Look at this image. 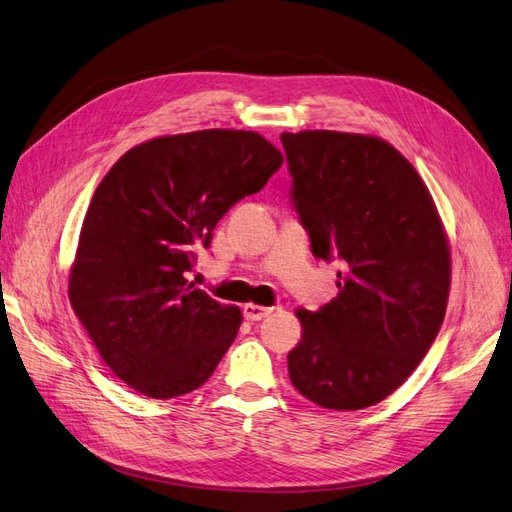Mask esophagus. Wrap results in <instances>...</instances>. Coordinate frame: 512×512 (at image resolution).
<instances>
[{"label": "esophagus", "instance_id": "1", "mask_svg": "<svg viewBox=\"0 0 512 512\" xmlns=\"http://www.w3.org/2000/svg\"><path fill=\"white\" fill-rule=\"evenodd\" d=\"M271 312H273V307H262V305H256V303H245L243 305L245 320H262V318H267Z\"/></svg>", "mask_w": 512, "mask_h": 512}]
</instances>
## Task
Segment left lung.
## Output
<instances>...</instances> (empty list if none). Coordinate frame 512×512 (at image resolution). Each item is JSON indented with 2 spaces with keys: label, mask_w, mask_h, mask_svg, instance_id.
Masks as SVG:
<instances>
[{
  "label": "left lung",
  "mask_w": 512,
  "mask_h": 512,
  "mask_svg": "<svg viewBox=\"0 0 512 512\" xmlns=\"http://www.w3.org/2000/svg\"><path fill=\"white\" fill-rule=\"evenodd\" d=\"M292 200L312 254L344 260L337 297L297 309L288 374L329 410L374 406L408 380L436 339L451 290V250L414 166L378 136L284 132Z\"/></svg>",
  "instance_id": "obj_1"
}]
</instances>
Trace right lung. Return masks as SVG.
Here are the masks:
<instances>
[{
	"instance_id": "add662e5",
	"label": "right lung",
	"mask_w": 512,
	"mask_h": 512,
	"mask_svg": "<svg viewBox=\"0 0 512 512\" xmlns=\"http://www.w3.org/2000/svg\"><path fill=\"white\" fill-rule=\"evenodd\" d=\"M282 151L258 132L198 130L132 147L91 198L68 297L102 361L153 399L205 384L235 342L241 309L185 280L194 243L260 192Z\"/></svg>"
}]
</instances>
